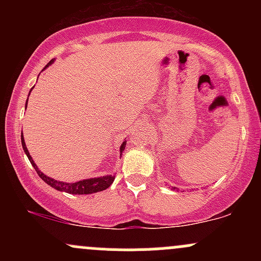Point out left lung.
<instances>
[{
	"label": "left lung",
	"instance_id": "8db88e82",
	"mask_svg": "<svg viewBox=\"0 0 261 261\" xmlns=\"http://www.w3.org/2000/svg\"><path fill=\"white\" fill-rule=\"evenodd\" d=\"M172 189H176V188H175V187H174V188H172Z\"/></svg>",
	"mask_w": 261,
	"mask_h": 261
}]
</instances>
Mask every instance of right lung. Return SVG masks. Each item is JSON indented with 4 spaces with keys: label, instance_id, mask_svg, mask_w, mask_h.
Here are the masks:
<instances>
[{
    "label": "right lung",
    "instance_id": "obj_1",
    "mask_svg": "<svg viewBox=\"0 0 261 261\" xmlns=\"http://www.w3.org/2000/svg\"><path fill=\"white\" fill-rule=\"evenodd\" d=\"M53 61H54V60H51V61L49 62V65H51ZM49 65H46V67ZM46 67H45V68H46ZM27 104H28V100H27ZM27 104H25V109H27ZM20 140H22V146H23V149H24L27 157H28V160L32 163V166L34 167V169L37 170L38 175L40 176V178L43 179V180L46 182L47 185H50L51 188L56 189V190L65 191V193L73 194V195H85V194H93V193H98V191L106 190V189H108L110 187V185L113 184L114 179H115V176L109 174V175L98 176V178L83 179V180H80V181H76V182H65V181L55 180V179L50 178V176L44 174L41 170H39L37 164H35L34 161H33L32 155L29 154L28 148H27L25 142H24V137H23V131H22V135H20ZM125 146H126V141H124V142H122L121 146H120V157H121L122 151L125 149Z\"/></svg>",
    "mask_w": 261,
    "mask_h": 261
}]
</instances>
